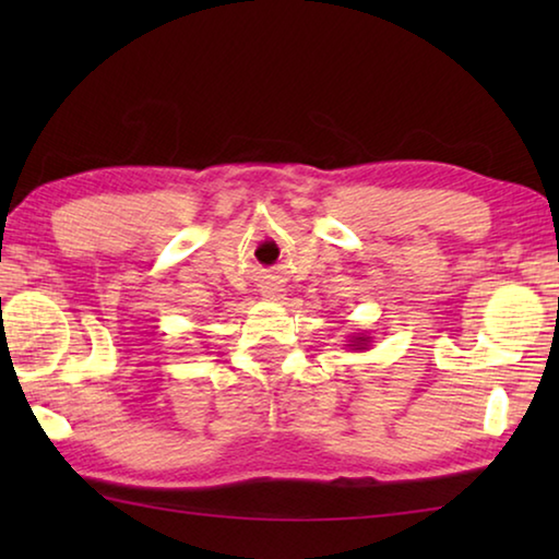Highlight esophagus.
Masks as SVG:
<instances>
[{"mask_svg": "<svg viewBox=\"0 0 559 559\" xmlns=\"http://www.w3.org/2000/svg\"><path fill=\"white\" fill-rule=\"evenodd\" d=\"M263 296L271 298V300H278V298H283V288L281 286H271V288L263 290Z\"/></svg>", "mask_w": 559, "mask_h": 559, "instance_id": "34e87169", "label": "esophagus"}]
</instances>
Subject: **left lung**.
I'll use <instances>...</instances> for the list:
<instances>
[{
	"label": "left lung",
	"mask_w": 559,
	"mask_h": 559,
	"mask_svg": "<svg viewBox=\"0 0 559 559\" xmlns=\"http://www.w3.org/2000/svg\"><path fill=\"white\" fill-rule=\"evenodd\" d=\"M349 343H353V345H349L353 349H367V343H370V337H365V335H355L353 340H349Z\"/></svg>",
	"instance_id": "1"
}]
</instances>
